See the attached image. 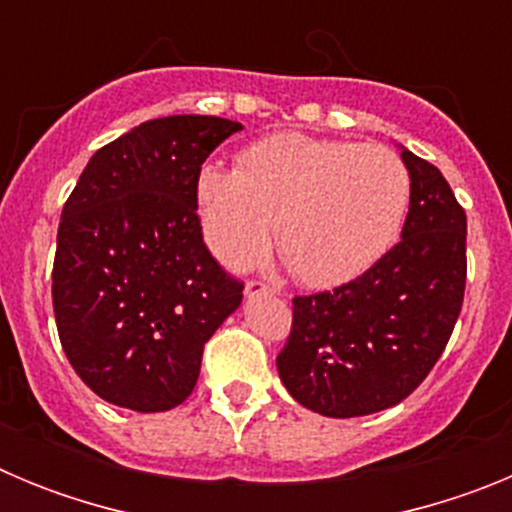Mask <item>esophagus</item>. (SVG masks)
Returning <instances> with one entry per match:
<instances>
[{"instance_id":"obj_1","label":"esophagus","mask_w":512,"mask_h":512,"mask_svg":"<svg viewBox=\"0 0 512 512\" xmlns=\"http://www.w3.org/2000/svg\"><path fill=\"white\" fill-rule=\"evenodd\" d=\"M261 295H274V289H271L266 282H261V279H251V282H246V297H261Z\"/></svg>"}]
</instances>
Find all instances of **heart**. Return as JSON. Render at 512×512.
I'll use <instances>...</instances> for the list:
<instances>
[{
	"label": "heart",
	"instance_id": "heart-1",
	"mask_svg": "<svg viewBox=\"0 0 512 512\" xmlns=\"http://www.w3.org/2000/svg\"><path fill=\"white\" fill-rule=\"evenodd\" d=\"M194 205L220 264H253L277 223V246L295 277L307 287H338L395 246L410 174L377 143L279 133L243 148L235 171L202 166Z\"/></svg>",
	"mask_w": 512,
	"mask_h": 512
}]
</instances>
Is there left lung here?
<instances>
[{
  "label": "left lung",
  "mask_w": 512,
  "mask_h": 512,
  "mask_svg": "<svg viewBox=\"0 0 512 512\" xmlns=\"http://www.w3.org/2000/svg\"><path fill=\"white\" fill-rule=\"evenodd\" d=\"M410 210L402 241L354 282L295 297L277 356L307 410L356 418L402 402L428 377L464 302L467 215L433 164L402 148Z\"/></svg>",
  "instance_id": "obj_1"
}]
</instances>
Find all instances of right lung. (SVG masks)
<instances>
[{
    "mask_svg": "<svg viewBox=\"0 0 512 512\" xmlns=\"http://www.w3.org/2000/svg\"><path fill=\"white\" fill-rule=\"evenodd\" d=\"M241 122L148 120L99 148L63 205L53 261L58 338L89 390L164 413L192 395L202 351L243 282L202 241L194 179Z\"/></svg>",
    "mask_w": 512,
    "mask_h": 512,
    "instance_id": "add662e5",
    "label": "right lung"
}]
</instances>
